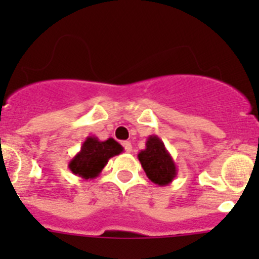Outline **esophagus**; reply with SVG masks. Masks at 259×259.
<instances>
[{
  "mask_svg": "<svg viewBox=\"0 0 259 259\" xmlns=\"http://www.w3.org/2000/svg\"><path fill=\"white\" fill-rule=\"evenodd\" d=\"M123 146H124V150L127 153L132 152V144L130 143V141H124V143H123Z\"/></svg>",
  "mask_w": 259,
  "mask_h": 259,
  "instance_id": "esophagus-1",
  "label": "esophagus"
}]
</instances>
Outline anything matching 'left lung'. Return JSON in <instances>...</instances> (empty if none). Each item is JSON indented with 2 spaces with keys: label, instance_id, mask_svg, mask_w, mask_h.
Listing matches in <instances>:
<instances>
[{
  "label": "left lung",
  "instance_id": "left-lung-1",
  "mask_svg": "<svg viewBox=\"0 0 259 259\" xmlns=\"http://www.w3.org/2000/svg\"><path fill=\"white\" fill-rule=\"evenodd\" d=\"M137 158L146 176L154 184L164 187L172 183L176 178L178 168L174 158L166 149L163 141L157 135H150L146 139L145 149L137 154Z\"/></svg>",
  "mask_w": 259,
  "mask_h": 259
}]
</instances>
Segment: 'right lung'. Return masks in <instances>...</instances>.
Returning a JSON list of instances; mask_svg holds the SVG:
<instances>
[{"label": "right lung", "instance_id": "add662e5", "mask_svg": "<svg viewBox=\"0 0 259 259\" xmlns=\"http://www.w3.org/2000/svg\"><path fill=\"white\" fill-rule=\"evenodd\" d=\"M122 152L123 146L111 137L101 141L96 136H88L80 148V152L68 162V168L74 175L85 180L96 179L110 158Z\"/></svg>", "mask_w": 259, "mask_h": 259}]
</instances>
